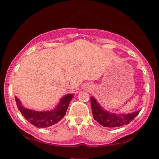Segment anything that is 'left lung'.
I'll list each match as a JSON object with an SVG mask.
<instances>
[{
  "label": "left lung",
  "instance_id": "1",
  "mask_svg": "<svg viewBox=\"0 0 159 159\" xmlns=\"http://www.w3.org/2000/svg\"><path fill=\"white\" fill-rule=\"evenodd\" d=\"M90 101L93 118L96 122L104 127L114 128L127 125L131 123L140 113V111H138L127 114H111L104 110L95 98L91 97Z\"/></svg>",
  "mask_w": 159,
  "mask_h": 159
}]
</instances>
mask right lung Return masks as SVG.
<instances>
[{
  "instance_id": "1",
  "label": "right lung",
  "mask_w": 159,
  "mask_h": 159,
  "mask_svg": "<svg viewBox=\"0 0 159 159\" xmlns=\"http://www.w3.org/2000/svg\"><path fill=\"white\" fill-rule=\"evenodd\" d=\"M73 98V94H67L63 96L59 104L54 110L49 111H36L25 108L21 101L15 97L18 109L29 123L37 128H47L57 123L65 116L71 100Z\"/></svg>"
}]
</instances>
